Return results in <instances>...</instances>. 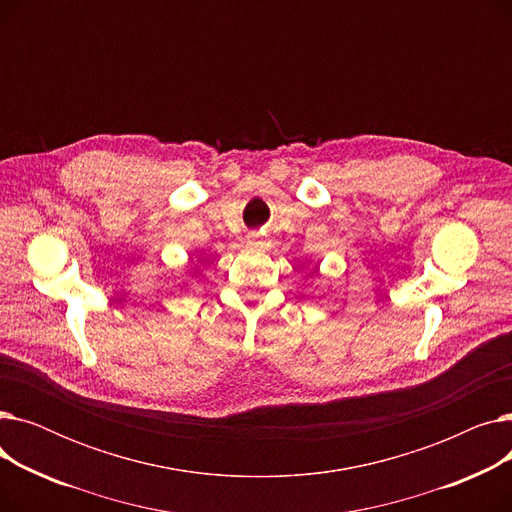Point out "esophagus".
<instances>
[{
	"instance_id": "34e87169",
	"label": "esophagus",
	"mask_w": 512,
	"mask_h": 512,
	"mask_svg": "<svg viewBox=\"0 0 512 512\" xmlns=\"http://www.w3.org/2000/svg\"><path fill=\"white\" fill-rule=\"evenodd\" d=\"M245 242H247V247H259V245H261L259 234H249V236L245 238Z\"/></svg>"
}]
</instances>
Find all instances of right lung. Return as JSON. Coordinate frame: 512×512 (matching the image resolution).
<instances>
[{
  "mask_svg": "<svg viewBox=\"0 0 512 512\" xmlns=\"http://www.w3.org/2000/svg\"><path fill=\"white\" fill-rule=\"evenodd\" d=\"M197 274H199V270H195V272H193V276H197Z\"/></svg>",
  "mask_w": 512,
  "mask_h": 512,
  "instance_id": "right-lung-1",
  "label": "right lung"
}]
</instances>
